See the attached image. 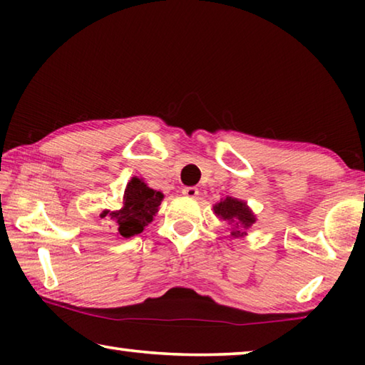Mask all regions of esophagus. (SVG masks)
<instances>
[{
  "label": "esophagus",
  "mask_w": 365,
  "mask_h": 365,
  "mask_svg": "<svg viewBox=\"0 0 365 365\" xmlns=\"http://www.w3.org/2000/svg\"><path fill=\"white\" fill-rule=\"evenodd\" d=\"M182 193L187 197H196L197 195H200V190H197L196 187H185L182 190Z\"/></svg>",
  "instance_id": "obj_1"
}]
</instances>
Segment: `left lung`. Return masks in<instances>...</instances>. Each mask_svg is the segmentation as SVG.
I'll use <instances>...</instances> for the list:
<instances>
[{
	"mask_svg": "<svg viewBox=\"0 0 365 365\" xmlns=\"http://www.w3.org/2000/svg\"><path fill=\"white\" fill-rule=\"evenodd\" d=\"M214 211L220 219L232 222V224L240 228H250L256 222V217L252 215L248 206H246L243 201H238L237 197H225L224 201H220L219 205L214 206ZM232 235H235V237H237V235L243 237L245 232L242 233L240 230H235Z\"/></svg>",
	"mask_w": 365,
	"mask_h": 365,
	"instance_id": "8db88e82",
	"label": "left lung"
}]
</instances>
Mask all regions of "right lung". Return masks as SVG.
<instances>
[{"mask_svg":"<svg viewBox=\"0 0 365 365\" xmlns=\"http://www.w3.org/2000/svg\"><path fill=\"white\" fill-rule=\"evenodd\" d=\"M164 195L160 191L146 187L145 182L133 177L128 182L120 209L114 212L104 211L101 217L109 215L119 225V233L123 238H130L133 235L143 232V228L150 224L154 215L159 211V205Z\"/></svg>","mask_w":365,"mask_h":365,"instance_id":"obj_1","label":"right lung"}]
</instances>
